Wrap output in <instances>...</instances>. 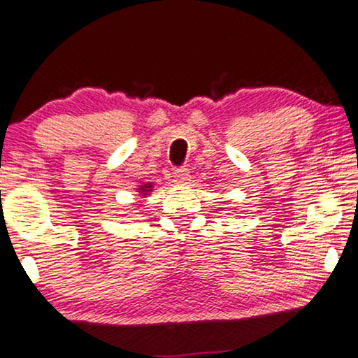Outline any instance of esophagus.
<instances>
[{"instance_id":"1","label":"esophagus","mask_w":358,"mask_h":358,"mask_svg":"<svg viewBox=\"0 0 358 358\" xmlns=\"http://www.w3.org/2000/svg\"><path fill=\"white\" fill-rule=\"evenodd\" d=\"M173 178H175V181H177L178 185H186L189 181V170L188 169H177L175 170V173H173Z\"/></svg>"}]
</instances>
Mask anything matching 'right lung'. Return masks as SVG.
<instances>
[{
  "label": "right lung",
  "mask_w": 358,
  "mask_h": 358,
  "mask_svg": "<svg viewBox=\"0 0 358 358\" xmlns=\"http://www.w3.org/2000/svg\"><path fill=\"white\" fill-rule=\"evenodd\" d=\"M150 191H152V183H145V185H141L138 188V193L141 194V199L143 198H148L150 194Z\"/></svg>",
  "instance_id": "obj_1"
}]
</instances>
